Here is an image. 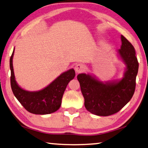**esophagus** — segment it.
Segmentation results:
<instances>
[{
  "mask_svg": "<svg viewBox=\"0 0 148 148\" xmlns=\"http://www.w3.org/2000/svg\"><path fill=\"white\" fill-rule=\"evenodd\" d=\"M75 71L77 73H81V72H83L85 69V65L82 64V63H80L76 65L75 67Z\"/></svg>",
  "mask_w": 148,
  "mask_h": 148,
  "instance_id": "1",
  "label": "esophagus"
}]
</instances>
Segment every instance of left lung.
<instances>
[{
	"instance_id": "8db88e82",
	"label": "left lung",
	"mask_w": 148,
	"mask_h": 148,
	"mask_svg": "<svg viewBox=\"0 0 148 148\" xmlns=\"http://www.w3.org/2000/svg\"><path fill=\"white\" fill-rule=\"evenodd\" d=\"M121 39L122 43L118 53L127 66L121 81L104 84L90 75L81 73L77 75L85 107L94 114L108 116L119 112L134 93L138 62L133 45L123 36L121 35Z\"/></svg>"
}]
</instances>
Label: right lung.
<instances>
[{
  "mask_svg": "<svg viewBox=\"0 0 148 148\" xmlns=\"http://www.w3.org/2000/svg\"><path fill=\"white\" fill-rule=\"evenodd\" d=\"M14 50L10 59L11 70L10 83L12 92L23 107L35 114H48L56 112L60 107L62 98L69 82L75 76L73 69L61 74L58 78L38 92L26 91L20 88L15 80L12 59Z\"/></svg>",
  "mask_w": 148,
  "mask_h": 148,
  "instance_id": "1",
  "label": "right lung"
}]
</instances>
